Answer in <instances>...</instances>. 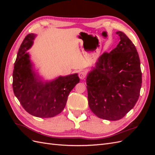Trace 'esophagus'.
Wrapping results in <instances>:
<instances>
[{"instance_id": "1", "label": "esophagus", "mask_w": 155, "mask_h": 155, "mask_svg": "<svg viewBox=\"0 0 155 155\" xmlns=\"http://www.w3.org/2000/svg\"><path fill=\"white\" fill-rule=\"evenodd\" d=\"M85 76H86V74H85V72L81 71V72L79 73V77L81 79H85Z\"/></svg>"}]
</instances>
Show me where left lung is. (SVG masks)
<instances>
[{"label": "left lung", "mask_w": 155, "mask_h": 155, "mask_svg": "<svg viewBox=\"0 0 155 155\" xmlns=\"http://www.w3.org/2000/svg\"><path fill=\"white\" fill-rule=\"evenodd\" d=\"M120 42L110 53L98 58L87 78L88 101L91 110L100 118L118 120L138 100L142 72L134 45L122 31H117Z\"/></svg>", "instance_id": "8db88e82"}]
</instances>
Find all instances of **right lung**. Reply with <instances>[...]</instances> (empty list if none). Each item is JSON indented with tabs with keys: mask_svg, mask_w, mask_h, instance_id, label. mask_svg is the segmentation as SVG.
<instances>
[{
	"mask_svg": "<svg viewBox=\"0 0 155 155\" xmlns=\"http://www.w3.org/2000/svg\"><path fill=\"white\" fill-rule=\"evenodd\" d=\"M35 36L34 34L27 35L18 49L13 72V90L29 114L39 118H51L63 111L70 92L79 82V78L78 74H74L49 82L39 79L26 52Z\"/></svg>",
	"mask_w": 155,
	"mask_h": 155,
	"instance_id": "add662e5",
	"label": "right lung"
}]
</instances>
